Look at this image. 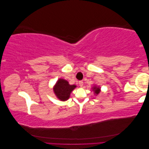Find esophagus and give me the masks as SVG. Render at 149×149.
Returning a JSON list of instances; mask_svg holds the SVG:
<instances>
[{
	"label": "esophagus",
	"instance_id": "1",
	"mask_svg": "<svg viewBox=\"0 0 149 149\" xmlns=\"http://www.w3.org/2000/svg\"><path fill=\"white\" fill-rule=\"evenodd\" d=\"M79 86L81 87H82L83 86V81H79Z\"/></svg>",
	"mask_w": 149,
	"mask_h": 149
}]
</instances>
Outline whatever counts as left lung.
Segmentation results:
<instances>
[{"label":"left lung","mask_w":149,"mask_h":149,"mask_svg":"<svg viewBox=\"0 0 149 149\" xmlns=\"http://www.w3.org/2000/svg\"><path fill=\"white\" fill-rule=\"evenodd\" d=\"M93 91H94V93H95L96 94H98L99 93H100V89L99 88L94 87V88H93Z\"/></svg>","instance_id":"1"}]
</instances>
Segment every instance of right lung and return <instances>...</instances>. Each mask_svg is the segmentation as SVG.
I'll return each instance as SVG.
<instances>
[{"label":"right lung","mask_w":149,"mask_h":149,"mask_svg":"<svg viewBox=\"0 0 149 149\" xmlns=\"http://www.w3.org/2000/svg\"><path fill=\"white\" fill-rule=\"evenodd\" d=\"M75 85H70L67 81L60 79L54 88V92L58 99L61 101H66L70 97V93L76 88Z\"/></svg>","instance_id":"right-lung-1"}]
</instances>
